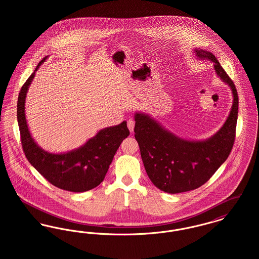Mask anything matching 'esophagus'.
I'll use <instances>...</instances> for the list:
<instances>
[{"label":"esophagus","instance_id":"1","mask_svg":"<svg viewBox=\"0 0 259 259\" xmlns=\"http://www.w3.org/2000/svg\"><path fill=\"white\" fill-rule=\"evenodd\" d=\"M127 126L130 130V132H133L134 131V127H135V120L133 118H130L128 121H127Z\"/></svg>","mask_w":259,"mask_h":259}]
</instances>
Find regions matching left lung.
Returning <instances> with one entry per match:
<instances>
[{
	"mask_svg": "<svg viewBox=\"0 0 259 259\" xmlns=\"http://www.w3.org/2000/svg\"><path fill=\"white\" fill-rule=\"evenodd\" d=\"M197 58L213 62L218 76L233 94L230 113L222 128L207 140L189 141L165 129L150 115L135 113V138L148 178L162 191L176 194L207 183L233 148L239 99L234 82L209 51L194 49Z\"/></svg>",
	"mask_w": 259,
	"mask_h": 259,
	"instance_id": "obj_1",
	"label": "left lung"
}]
</instances>
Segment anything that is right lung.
I'll return each instance as SVG.
<instances>
[{"label": "right lung", "instance_id": "right-lung-1", "mask_svg": "<svg viewBox=\"0 0 259 259\" xmlns=\"http://www.w3.org/2000/svg\"><path fill=\"white\" fill-rule=\"evenodd\" d=\"M47 58L37 64L18 95L17 121L22 148L31 165L51 185L71 192H84L104 181L117 148L130 132L123 121L100 130L83 146L65 153H51L38 147L28 128L25 100L35 73Z\"/></svg>", "mask_w": 259, "mask_h": 259}]
</instances>
